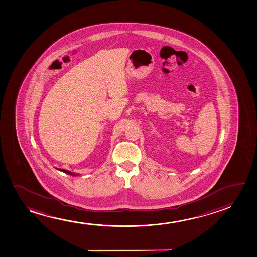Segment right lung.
<instances>
[{
	"mask_svg": "<svg viewBox=\"0 0 257 257\" xmlns=\"http://www.w3.org/2000/svg\"><path fill=\"white\" fill-rule=\"evenodd\" d=\"M57 170L61 171V172H63V173H66V174H69V175H72V176H76L77 174H74V173H71L70 171L65 170V169H60V168H57Z\"/></svg>",
	"mask_w": 257,
	"mask_h": 257,
	"instance_id": "obj_1",
	"label": "right lung"
}]
</instances>
